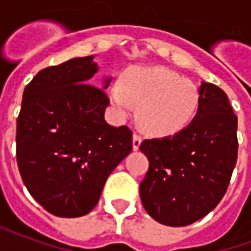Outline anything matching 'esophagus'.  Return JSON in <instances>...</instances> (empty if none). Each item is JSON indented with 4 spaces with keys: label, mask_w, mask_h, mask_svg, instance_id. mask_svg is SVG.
Masks as SVG:
<instances>
[{
    "label": "esophagus",
    "mask_w": 251,
    "mask_h": 251,
    "mask_svg": "<svg viewBox=\"0 0 251 251\" xmlns=\"http://www.w3.org/2000/svg\"><path fill=\"white\" fill-rule=\"evenodd\" d=\"M141 142H142V137L140 136V134L134 133V134H133V149H134V151H138V148H140V145H141Z\"/></svg>",
    "instance_id": "34e87169"
}]
</instances>
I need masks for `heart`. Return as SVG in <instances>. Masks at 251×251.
<instances>
[{
	"label": "heart",
	"mask_w": 251,
	"mask_h": 251,
	"mask_svg": "<svg viewBox=\"0 0 251 251\" xmlns=\"http://www.w3.org/2000/svg\"><path fill=\"white\" fill-rule=\"evenodd\" d=\"M110 99L121 115L137 106V121L153 136H172L194 121L200 104L196 84L160 67L133 68L110 87Z\"/></svg>",
	"instance_id": "1"
}]
</instances>
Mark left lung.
I'll use <instances>...</instances> for the list:
<instances>
[{"label":"left lung","instance_id":"1","mask_svg":"<svg viewBox=\"0 0 251 251\" xmlns=\"http://www.w3.org/2000/svg\"><path fill=\"white\" fill-rule=\"evenodd\" d=\"M199 91L198 114L187 127L140 145L149 160L142 205L165 226H187L214 210L237 164L238 118L226 93L212 83H201Z\"/></svg>","mask_w":251,"mask_h":251}]
</instances>
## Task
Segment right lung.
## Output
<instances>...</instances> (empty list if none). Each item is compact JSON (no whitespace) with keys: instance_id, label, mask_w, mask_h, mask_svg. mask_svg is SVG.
Here are the masks:
<instances>
[{"instance_id":"right-lung-1","label":"right lung","mask_w":251,"mask_h":251,"mask_svg":"<svg viewBox=\"0 0 251 251\" xmlns=\"http://www.w3.org/2000/svg\"><path fill=\"white\" fill-rule=\"evenodd\" d=\"M97 70L93 56L47 67L23 94L16 133L20 175L32 198L60 218L93 210L109 175L133 148L127 126L104 121L109 97L88 83Z\"/></svg>"}]
</instances>
